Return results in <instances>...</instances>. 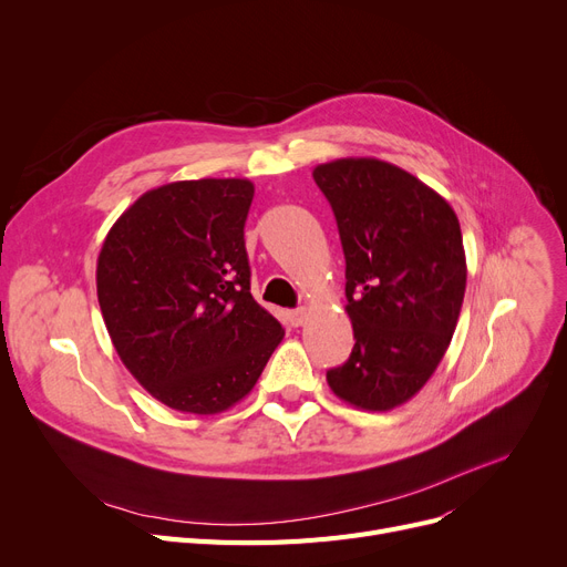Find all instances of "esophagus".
<instances>
[{"mask_svg":"<svg viewBox=\"0 0 567 567\" xmlns=\"http://www.w3.org/2000/svg\"><path fill=\"white\" fill-rule=\"evenodd\" d=\"M287 319H289V323H291V326H303V323H306V319H308V312H306L303 308H299V310H291V312H287Z\"/></svg>","mask_w":567,"mask_h":567,"instance_id":"esophagus-1","label":"esophagus"}]
</instances>
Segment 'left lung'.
Masks as SVG:
<instances>
[{
	"mask_svg": "<svg viewBox=\"0 0 567 567\" xmlns=\"http://www.w3.org/2000/svg\"><path fill=\"white\" fill-rule=\"evenodd\" d=\"M312 176L338 220L355 344L326 372L351 406L391 411L419 393L460 319L466 255L453 206L379 158L321 163Z\"/></svg>",
	"mask_w": 567,
	"mask_h": 567,
	"instance_id": "left-lung-1",
	"label": "left lung"
}]
</instances>
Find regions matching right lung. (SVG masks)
Listing matches in <instances>:
<instances>
[{
    "mask_svg": "<svg viewBox=\"0 0 567 567\" xmlns=\"http://www.w3.org/2000/svg\"><path fill=\"white\" fill-rule=\"evenodd\" d=\"M248 178L146 190L110 227L96 291L110 340L158 402L214 415L241 402L285 338L250 293Z\"/></svg>",
    "mask_w": 567,
    "mask_h": 567,
    "instance_id": "1",
    "label": "right lung"
}]
</instances>
